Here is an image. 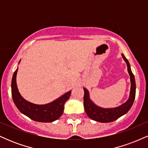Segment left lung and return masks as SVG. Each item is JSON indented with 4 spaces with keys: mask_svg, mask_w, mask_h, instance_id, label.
Returning <instances> with one entry per match:
<instances>
[{
    "mask_svg": "<svg viewBox=\"0 0 148 148\" xmlns=\"http://www.w3.org/2000/svg\"><path fill=\"white\" fill-rule=\"evenodd\" d=\"M124 60L126 62L127 65V70L130 75L131 80V91L129 99L121 106L113 108H103L97 106L90 99L89 93L86 88H84V104L86 113H87L90 118L100 123H110L118 119L122 115H125L133 105L136 96V83L134 76L130 68V64L129 61L125 58L124 54H122Z\"/></svg>",
    "mask_w": 148,
    "mask_h": 148,
    "instance_id": "obj_1",
    "label": "left lung"
}]
</instances>
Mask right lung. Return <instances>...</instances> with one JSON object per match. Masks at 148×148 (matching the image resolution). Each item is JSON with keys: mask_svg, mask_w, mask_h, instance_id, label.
Wrapping results in <instances>:
<instances>
[{"mask_svg": "<svg viewBox=\"0 0 148 148\" xmlns=\"http://www.w3.org/2000/svg\"><path fill=\"white\" fill-rule=\"evenodd\" d=\"M18 68L16 69L12 80V96L17 108L22 113L33 120L41 123H51L58 119L63 113L64 104L69 99L71 91L63 96L45 105H37L25 101L19 94L16 86V77Z\"/></svg>", "mask_w": 148, "mask_h": 148, "instance_id": "right-lung-1", "label": "right lung"}]
</instances>
